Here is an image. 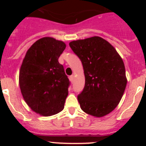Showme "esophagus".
I'll return each mask as SVG.
<instances>
[{
    "instance_id": "1",
    "label": "esophagus",
    "mask_w": 146,
    "mask_h": 146,
    "mask_svg": "<svg viewBox=\"0 0 146 146\" xmlns=\"http://www.w3.org/2000/svg\"><path fill=\"white\" fill-rule=\"evenodd\" d=\"M69 78H70V81L73 82V80H74V75H72V76H70V77H69Z\"/></svg>"
}]
</instances>
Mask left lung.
Instances as JSON below:
<instances>
[{
  "instance_id": "left-lung-1",
  "label": "left lung",
  "mask_w": 146,
  "mask_h": 146,
  "mask_svg": "<svg viewBox=\"0 0 146 146\" xmlns=\"http://www.w3.org/2000/svg\"><path fill=\"white\" fill-rule=\"evenodd\" d=\"M69 46L83 66L85 87L78 96L80 108L96 117L110 114L119 104L127 83L123 60L100 36L73 41Z\"/></svg>"
}]
</instances>
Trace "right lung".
I'll list each match as a JSON object with an SVG mask.
<instances>
[{"mask_svg":"<svg viewBox=\"0 0 146 146\" xmlns=\"http://www.w3.org/2000/svg\"><path fill=\"white\" fill-rule=\"evenodd\" d=\"M66 44L43 37L27 50L19 74L20 90L27 105L40 115L48 117L62 111L70 81L58 58Z\"/></svg>","mask_w":146,"mask_h":146,"instance_id":"1","label":"right lung"}]
</instances>
